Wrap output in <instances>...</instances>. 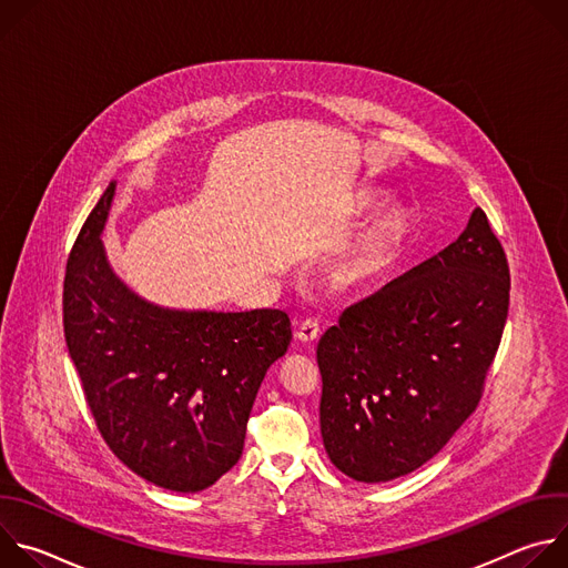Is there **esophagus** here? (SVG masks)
Listing matches in <instances>:
<instances>
[{
  "instance_id": "obj_1",
  "label": "esophagus",
  "mask_w": 568,
  "mask_h": 568,
  "mask_svg": "<svg viewBox=\"0 0 568 568\" xmlns=\"http://www.w3.org/2000/svg\"><path fill=\"white\" fill-rule=\"evenodd\" d=\"M316 339H318V323L312 321V318L303 321L301 326H298V331H296V342H301L303 346H310Z\"/></svg>"
}]
</instances>
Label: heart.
<instances>
[{"label":"heart","instance_id":"1","mask_svg":"<svg viewBox=\"0 0 568 568\" xmlns=\"http://www.w3.org/2000/svg\"><path fill=\"white\" fill-rule=\"evenodd\" d=\"M368 197H362L357 206L364 209L368 206ZM407 229L409 215L399 204H390L382 213H377L375 220L366 226L357 245L353 247V252L344 258L339 270L342 278L346 283H362L384 272L399 252Z\"/></svg>","mask_w":568,"mask_h":568}]
</instances>
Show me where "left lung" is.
Masks as SVG:
<instances>
[{"instance_id":"left-lung-1","label":"left lung","mask_w":568,"mask_h":568,"mask_svg":"<svg viewBox=\"0 0 568 568\" xmlns=\"http://www.w3.org/2000/svg\"><path fill=\"white\" fill-rule=\"evenodd\" d=\"M508 303L504 247L474 209L449 247L346 307L316 346L333 465L386 483L434 458L476 409Z\"/></svg>"}]
</instances>
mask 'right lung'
<instances>
[{
  "instance_id": "right-lung-1",
  "label": "right lung",
  "mask_w": 568,
  "mask_h": 568,
  "mask_svg": "<svg viewBox=\"0 0 568 568\" xmlns=\"http://www.w3.org/2000/svg\"><path fill=\"white\" fill-rule=\"evenodd\" d=\"M114 193L116 182L67 261V348L116 458L159 488L202 493L242 456L256 393L292 342L290 316L178 310L139 296L101 240Z\"/></svg>"
}]
</instances>
